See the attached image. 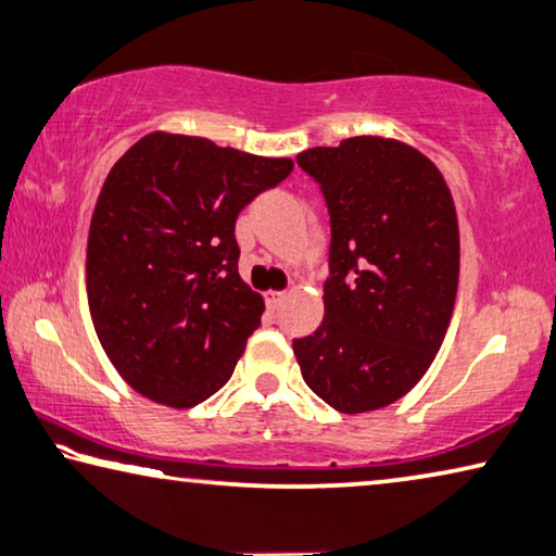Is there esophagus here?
I'll list each match as a JSON object with an SVG mask.
<instances>
[{
    "instance_id": "obj_1",
    "label": "esophagus",
    "mask_w": 556,
    "mask_h": 556,
    "mask_svg": "<svg viewBox=\"0 0 556 556\" xmlns=\"http://www.w3.org/2000/svg\"><path fill=\"white\" fill-rule=\"evenodd\" d=\"M265 299H267V306H269V308H279L281 304H285L287 291H275V289H269V291H265Z\"/></svg>"
}]
</instances>
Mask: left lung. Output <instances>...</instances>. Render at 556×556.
Listing matches in <instances>:
<instances>
[{
  "label": "left lung",
  "instance_id": "obj_1",
  "mask_svg": "<svg viewBox=\"0 0 556 556\" xmlns=\"http://www.w3.org/2000/svg\"><path fill=\"white\" fill-rule=\"evenodd\" d=\"M296 162L331 213L324 321L294 341L296 363L333 409H382L444 343L460 267L454 195L429 156L392 137H351Z\"/></svg>",
  "mask_w": 556,
  "mask_h": 556
}]
</instances>
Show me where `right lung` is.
<instances>
[{"mask_svg":"<svg viewBox=\"0 0 556 556\" xmlns=\"http://www.w3.org/2000/svg\"><path fill=\"white\" fill-rule=\"evenodd\" d=\"M211 139L152 131L110 168L88 235V306L102 351L142 397L188 409L218 392L265 299L238 271L235 220L291 174Z\"/></svg>","mask_w":556,"mask_h":556,"instance_id":"obj_1","label":"right lung"}]
</instances>
